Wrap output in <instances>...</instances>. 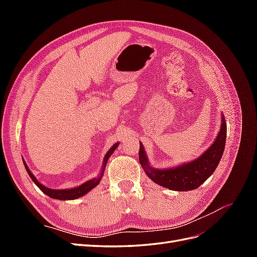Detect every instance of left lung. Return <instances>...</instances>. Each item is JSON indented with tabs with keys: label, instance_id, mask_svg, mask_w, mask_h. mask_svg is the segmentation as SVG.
Listing matches in <instances>:
<instances>
[{
	"label": "left lung",
	"instance_id": "left-lung-1",
	"mask_svg": "<svg viewBox=\"0 0 257 257\" xmlns=\"http://www.w3.org/2000/svg\"><path fill=\"white\" fill-rule=\"evenodd\" d=\"M221 127L213 144L196 160L165 169L150 165L142 143L139 146V162L148 178L153 182L173 191H192L197 189L211 176L219 165L226 141V121L221 114Z\"/></svg>",
	"mask_w": 257,
	"mask_h": 257
}]
</instances>
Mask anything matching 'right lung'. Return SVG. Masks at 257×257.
Returning <instances> with one entry per match:
<instances>
[{
  "label": "right lung",
  "mask_w": 257,
  "mask_h": 257,
  "mask_svg": "<svg viewBox=\"0 0 257 257\" xmlns=\"http://www.w3.org/2000/svg\"><path fill=\"white\" fill-rule=\"evenodd\" d=\"M119 146V143H115L109 150L107 151V153L105 154V158L103 160V165H102V169H100V173L97 175V177L91 179V180L85 181L84 183L76 186V188H72V189H64V190H56V189H49L47 186L43 185L41 182H38V180L36 179V177L31 172L29 166L27 165L26 161L23 160V164H25V167L27 169V173L29 174V176L32 179L33 182L40 188V190L45 193L46 195H48L51 198L54 199H59V200H73V199H77L79 197H82L85 194L89 193L92 189H94L95 186L100 182V179H102L104 172H105V167L107 164L108 159L110 158V155L113 153V151L116 149V147Z\"/></svg>",
  "instance_id": "1"
}]
</instances>
